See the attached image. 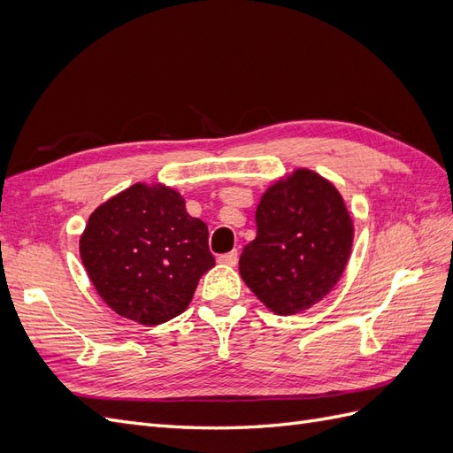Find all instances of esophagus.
<instances>
[{
  "label": "esophagus",
  "mask_w": 453,
  "mask_h": 453,
  "mask_svg": "<svg viewBox=\"0 0 453 453\" xmlns=\"http://www.w3.org/2000/svg\"><path fill=\"white\" fill-rule=\"evenodd\" d=\"M217 260L221 265H226V266H236V263H238V251H230V253H225V255H219Z\"/></svg>",
  "instance_id": "obj_1"
}]
</instances>
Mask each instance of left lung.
<instances>
[{"label": "left lung", "instance_id": "obj_1", "mask_svg": "<svg viewBox=\"0 0 453 453\" xmlns=\"http://www.w3.org/2000/svg\"><path fill=\"white\" fill-rule=\"evenodd\" d=\"M257 238L245 245V285L278 315L308 310L344 272L353 223L336 187L311 170L273 183L257 205Z\"/></svg>", "mask_w": 453, "mask_h": 453}]
</instances>
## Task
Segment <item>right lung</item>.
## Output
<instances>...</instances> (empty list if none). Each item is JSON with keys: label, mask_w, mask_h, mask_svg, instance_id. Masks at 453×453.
Wrapping results in <instances>:
<instances>
[{"label": "right lung", "mask_w": 453, "mask_h": 453, "mask_svg": "<svg viewBox=\"0 0 453 453\" xmlns=\"http://www.w3.org/2000/svg\"><path fill=\"white\" fill-rule=\"evenodd\" d=\"M79 251L104 303L149 326L183 313L215 266L208 226L166 185L135 183L98 205Z\"/></svg>", "instance_id": "obj_1"}]
</instances>
